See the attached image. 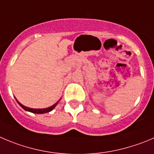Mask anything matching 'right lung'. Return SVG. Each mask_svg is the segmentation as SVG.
Wrapping results in <instances>:
<instances>
[{"instance_id": "obj_1", "label": "right lung", "mask_w": 154, "mask_h": 154, "mask_svg": "<svg viewBox=\"0 0 154 154\" xmlns=\"http://www.w3.org/2000/svg\"><path fill=\"white\" fill-rule=\"evenodd\" d=\"M15 99H16V100H17V103H19V105H20V106H21V107L23 108V109H24L25 110L28 111V112H33V113H38V114L46 113V112H51V110H53V109H54V108H55V106H56L57 105V103H59V101H60V100H59V101L57 102V103H55V104L53 105V106H50V107H48V108H45V109H33V108H30V107H27V106H25L24 105H23L21 103H20V102H19L18 100H17V98L15 97Z\"/></svg>"}]
</instances>
